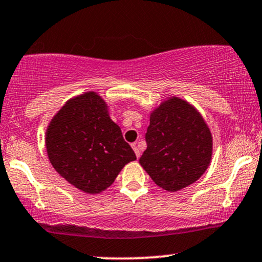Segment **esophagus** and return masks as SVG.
Listing matches in <instances>:
<instances>
[{
  "label": "esophagus",
  "instance_id": "1",
  "mask_svg": "<svg viewBox=\"0 0 262 262\" xmlns=\"http://www.w3.org/2000/svg\"><path fill=\"white\" fill-rule=\"evenodd\" d=\"M132 148H133L135 155H137V158H140V150H139V146H138L137 143L132 144Z\"/></svg>",
  "mask_w": 262,
  "mask_h": 262
}]
</instances>
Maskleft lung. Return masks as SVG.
Returning <instances> with one entry per match:
<instances>
[{
  "label": "left lung",
  "instance_id": "left-lung-1",
  "mask_svg": "<svg viewBox=\"0 0 262 262\" xmlns=\"http://www.w3.org/2000/svg\"><path fill=\"white\" fill-rule=\"evenodd\" d=\"M139 162L159 187L179 191L197 181L212 159V134L188 102L172 97L150 114Z\"/></svg>",
  "mask_w": 262,
  "mask_h": 262
}]
</instances>
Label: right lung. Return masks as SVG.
<instances>
[{"label": "right lung", "instance_id": "right-lung-1", "mask_svg": "<svg viewBox=\"0 0 262 262\" xmlns=\"http://www.w3.org/2000/svg\"><path fill=\"white\" fill-rule=\"evenodd\" d=\"M45 143L56 172L91 194L110 187L123 166L137 159L95 92L66 102L50 122Z\"/></svg>", "mask_w": 262, "mask_h": 262}]
</instances>
